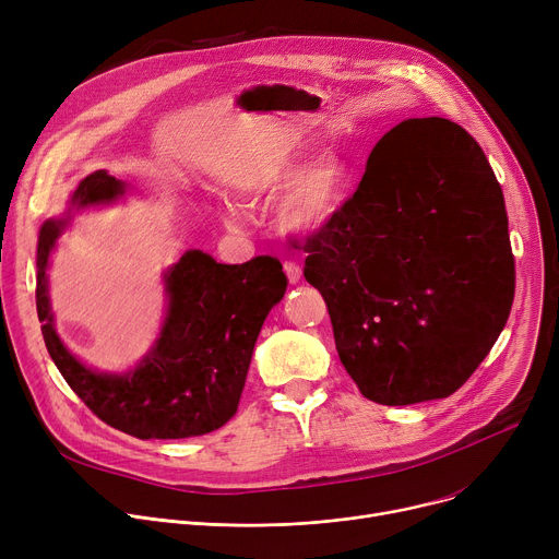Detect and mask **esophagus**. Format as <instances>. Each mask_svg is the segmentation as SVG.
Masks as SVG:
<instances>
[{
	"instance_id": "obj_1",
	"label": "esophagus",
	"mask_w": 559,
	"mask_h": 559,
	"mask_svg": "<svg viewBox=\"0 0 559 559\" xmlns=\"http://www.w3.org/2000/svg\"><path fill=\"white\" fill-rule=\"evenodd\" d=\"M284 273H286V277H288L290 284H297V282L301 280V266H299L297 262L286 260V262H284Z\"/></svg>"
}]
</instances>
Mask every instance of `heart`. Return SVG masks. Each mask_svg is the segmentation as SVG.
I'll list each match as a JSON object with an SVG mask.
<instances>
[{"label":"heart","mask_w":559,"mask_h":559,"mask_svg":"<svg viewBox=\"0 0 559 559\" xmlns=\"http://www.w3.org/2000/svg\"><path fill=\"white\" fill-rule=\"evenodd\" d=\"M350 191V164L337 153L316 157L311 148H297L282 155L248 186V193L264 198L287 193L280 204L277 219L280 226L293 235H318L326 230L348 206ZM222 219L228 228L239 226V217L233 209H224Z\"/></svg>","instance_id":"b5f03b06"}]
</instances>
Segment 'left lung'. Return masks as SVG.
Masks as SVG:
<instances>
[{
    "label": "left lung",
    "instance_id": "1",
    "mask_svg": "<svg viewBox=\"0 0 559 559\" xmlns=\"http://www.w3.org/2000/svg\"><path fill=\"white\" fill-rule=\"evenodd\" d=\"M304 251L340 359L370 402L453 395L511 313L502 189L479 144L444 117L389 131L344 213Z\"/></svg>",
    "mask_w": 559,
    "mask_h": 559
}]
</instances>
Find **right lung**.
I'll return each instance as SVG.
<instances>
[{
  "label": "right lung",
  "instance_id": "1",
  "mask_svg": "<svg viewBox=\"0 0 559 559\" xmlns=\"http://www.w3.org/2000/svg\"><path fill=\"white\" fill-rule=\"evenodd\" d=\"M127 191V181L95 170L78 183L64 215L41 224L35 290L41 335L59 373L108 426L140 440L206 436L237 413L258 335L288 280L280 260L269 255L219 264L191 248L162 275L166 316L142 361L123 373L86 366L55 331L50 255L75 211L115 204Z\"/></svg>",
  "mask_w": 559,
  "mask_h": 559
}]
</instances>
